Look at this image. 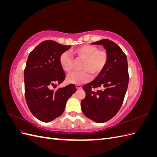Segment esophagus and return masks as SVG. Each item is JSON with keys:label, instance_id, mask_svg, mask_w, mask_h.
<instances>
[{"label": "esophagus", "instance_id": "esophagus-1", "mask_svg": "<svg viewBox=\"0 0 157 157\" xmlns=\"http://www.w3.org/2000/svg\"><path fill=\"white\" fill-rule=\"evenodd\" d=\"M76 88H77V90H80L82 88V86H80V85H76Z\"/></svg>", "mask_w": 157, "mask_h": 157}]
</instances>
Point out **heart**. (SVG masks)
Returning <instances> with one entry per match:
<instances>
[{
	"mask_svg": "<svg viewBox=\"0 0 157 157\" xmlns=\"http://www.w3.org/2000/svg\"><path fill=\"white\" fill-rule=\"evenodd\" d=\"M72 54L77 59H83L80 66V72L70 73L67 77L69 83L79 85L88 82L90 74L97 76L105 66L108 61V54L104 50H98L96 46L84 44L75 48ZM59 63L61 68L66 73H70L73 68V58L67 52H63L59 57Z\"/></svg>",
	"mask_w": 157,
	"mask_h": 157,
	"instance_id": "obj_1",
	"label": "heart"
}]
</instances>
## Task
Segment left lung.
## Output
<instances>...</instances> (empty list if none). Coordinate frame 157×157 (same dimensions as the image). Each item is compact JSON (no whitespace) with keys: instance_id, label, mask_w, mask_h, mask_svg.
<instances>
[{"instance_id":"8db88e82","label":"left lung","mask_w":157,"mask_h":157,"mask_svg":"<svg viewBox=\"0 0 157 157\" xmlns=\"http://www.w3.org/2000/svg\"><path fill=\"white\" fill-rule=\"evenodd\" d=\"M92 44L103 45L108 54V61L98 77L83 86L86 97L81 101L84 115L92 121L102 123L115 117L121 109L128 88V61L125 54L115 42L102 39ZM102 90L95 92L93 88Z\"/></svg>"}]
</instances>
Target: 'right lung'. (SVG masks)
<instances>
[{
    "label": "right lung",
    "mask_w": 157,
    "mask_h": 157,
    "mask_svg": "<svg viewBox=\"0 0 157 157\" xmlns=\"http://www.w3.org/2000/svg\"><path fill=\"white\" fill-rule=\"evenodd\" d=\"M70 48L71 45L45 40L28 56L24 70L25 99L31 113L42 122H50L62 115L68 99L77 91L71 84L57 90L52 89L65 78L59 57Z\"/></svg>",
    "instance_id": "add662e5"
}]
</instances>
